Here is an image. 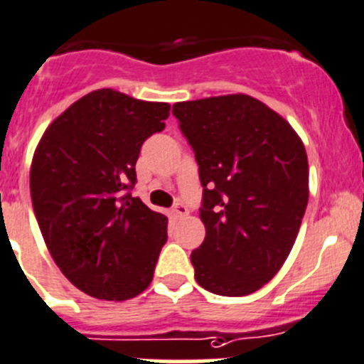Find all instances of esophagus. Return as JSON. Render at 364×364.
I'll use <instances>...</instances> for the list:
<instances>
[{"instance_id":"1","label":"esophagus","mask_w":364,"mask_h":364,"mask_svg":"<svg viewBox=\"0 0 364 364\" xmlns=\"http://www.w3.org/2000/svg\"><path fill=\"white\" fill-rule=\"evenodd\" d=\"M171 214H173V216H176V218L186 216V214H188V207H186L184 203H182V202H176L175 205H173Z\"/></svg>"}]
</instances>
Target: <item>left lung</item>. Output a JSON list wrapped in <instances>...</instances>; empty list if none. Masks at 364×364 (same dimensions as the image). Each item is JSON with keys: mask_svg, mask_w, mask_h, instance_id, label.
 <instances>
[{"mask_svg": "<svg viewBox=\"0 0 364 364\" xmlns=\"http://www.w3.org/2000/svg\"><path fill=\"white\" fill-rule=\"evenodd\" d=\"M195 151L205 240L193 250L196 282L245 296L288 259L309 198L306 148L288 121L247 95L173 105Z\"/></svg>", "mask_w": 364, "mask_h": 364, "instance_id": "8db88e82", "label": "left lung"}]
</instances>
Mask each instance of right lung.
Returning a JSON list of instances; mask_svg holds the SVG:
<instances>
[{"instance_id": "1", "label": "right lung", "mask_w": 364, "mask_h": 364, "mask_svg": "<svg viewBox=\"0 0 364 364\" xmlns=\"http://www.w3.org/2000/svg\"><path fill=\"white\" fill-rule=\"evenodd\" d=\"M168 116V103L98 89L48 127L33 155L30 195L48 250L95 299H132L154 279L168 218L132 189L141 146Z\"/></svg>"}]
</instances>
